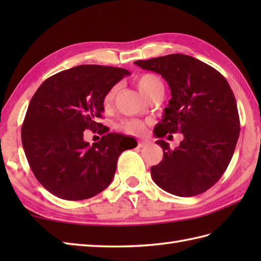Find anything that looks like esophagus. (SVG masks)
<instances>
[{
	"instance_id": "obj_1",
	"label": "esophagus",
	"mask_w": 261,
	"mask_h": 261,
	"mask_svg": "<svg viewBox=\"0 0 261 261\" xmlns=\"http://www.w3.org/2000/svg\"><path fill=\"white\" fill-rule=\"evenodd\" d=\"M149 145H150V141L147 140V139H142V140L138 141V147H139V148H146Z\"/></svg>"
}]
</instances>
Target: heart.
<instances>
[{"label":"heart","instance_id":"1","mask_svg":"<svg viewBox=\"0 0 261 261\" xmlns=\"http://www.w3.org/2000/svg\"><path fill=\"white\" fill-rule=\"evenodd\" d=\"M137 87L139 88L140 93L143 96L149 98L152 94L156 92L162 91L164 92L165 86L164 83L160 79L159 76L154 75V74H142L139 76L136 81ZM116 92H118V86L114 85L110 88V90L105 93V95L103 97V107L104 109H111V107L113 105L114 98L116 95ZM119 127L121 130H123L126 134L130 135H140L146 129V125L142 121L137 120V119H131L122 122V123L119 124Z\"/></svg>","mask_w":261,"mask_h":261}]
</instances>
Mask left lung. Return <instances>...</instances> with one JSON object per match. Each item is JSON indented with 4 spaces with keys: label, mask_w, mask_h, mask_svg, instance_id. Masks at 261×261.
<instances>
[{
    "label": "left lung",
    "mask_w": 261,
    "mask_h": 261,
    "mask_svg": "<svg viewBox=\"0 0 261 261\" xmlns=\"http://www.w3.org/2000/svg\"><path fill=\"white\" fill-rule=\"evenodd\" d=\"M137 66L164 77L171 98L154 136L180 132L184 139L174 150L165 140L163 162L150 168L156 184L173 195L202 194L223 175L233 156L240 134L236 97L218 70L181 54L148 60ZM170 137V135L168 136Z\"/></svg>",
    "instance_id": "obj_1"
}]
</instances>
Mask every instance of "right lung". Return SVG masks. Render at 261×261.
Listing matches in <instances>:
<instances>
[{"mask_svg": "<svg viewBox=\"0 0 261 261\" xmlns=\"http://www.w3.org/2000/svg\"><path fill=\"white\" fill-rule=\"evenodd\" d=\"M126 75L130 71L111 66H76L49 77L32 96L22 146L36 178L53 195L81 201L111 184L129 137L107 134L97 119L105 93ZM85 129H99L101 140L90 146Z\"/></svg>", "mask_w": 261, "mask_h": 261, "instance_id": "obj_1", "label": "right lung"}]
</instances>
